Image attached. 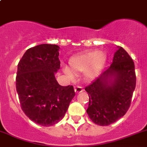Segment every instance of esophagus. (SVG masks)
Instances as JSON below:
<instances>
[{
    "label": "esophagus",
    "instance_id": "34e87169",
    "mask_svg": "<svg viewBox=\"0 0 147 147\" xmlns=\"http://www.w3.org/2000/svg\"><path fill=\"white\" fill-rule=\"evenodd\" d=\"M83 91V89L82 87H80V86H76V87H75V92H81Z\"/></svg>",
    "mask_w": 147,
    "mask_h": 147
}]
</instances>
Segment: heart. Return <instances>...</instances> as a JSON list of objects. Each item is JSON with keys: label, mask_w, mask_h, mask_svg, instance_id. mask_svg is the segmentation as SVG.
Returning <instances> with one entry per match:
<instances>
[{"label": "heart", "mask_w": 147, "mask_h": 147, "mask_svg": "<svg viewBox=\"0 0 147 147\" xmlns=\"http://www.w3.org/2000/svg\"><path fill=\"white\" fill-rule=\"evenodd\" d=\"M107 60V55L103 51H87L76 55L69 59V65L72 72H84V78L92 80L99 75ZM68 67L65 68V72L69 77H72V72Z\"/></svg>", "instance_id": "b5f03b06"}]
</instances>
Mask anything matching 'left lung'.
<instances>
[{
	"label": "left lung",
	"instance_id": "obj_1",
	"mask_svg": "<svg viewBox=\"0 0 147 147\" xmlns=\"http://www.w3.org/2000/svg\"><path fill=\"white\" fill-rule=\"evenodd\" d=\"M117 48L110 66L84 88L89 94L87 113L100 126L112 124L125 115L136 87L134 62L123 47Z\"/></svg>",
	"mask_w": 147,
	"mask_h": 147
}]
</instances>
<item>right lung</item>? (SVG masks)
<instances>
[{"label":"right lung","mask_w":147,"mask_h":147,"mask_svg":"<svg viewBox=\"0 0 147 147\" xmlns=\"http://www.w3.org/2000/svg\"><path fill=\"white\" fill-rule=\"evenodd\" d=\"M60 47L42 44L26 50L18 65L16 90L26 116L43 127L63 118L75 93L72 85L55 79L60 67Z\"/></svg>","instance_id":"obj_1"}]
</instances>
